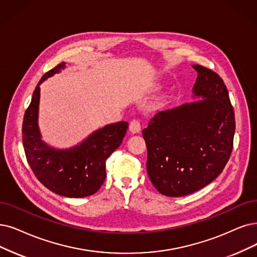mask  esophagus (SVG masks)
Here are the masks:
<instances>
[{"label":"esophagus","instance_id":"obj_1","mask_svg":"<svg viewBox=\"0 0 257 257\" xmlns=\"http://www.w3.org/2000/svg\"><path fill=\"white\" fill-rule=\"evenodd\" d=\"M128 128H130L132 134H138V133H140V131H141L140 121L139 120H133V121H131Z\"/></svg>","mask_w":257,"mask_h":257}]
</instances>
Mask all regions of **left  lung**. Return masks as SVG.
<instances>
[{"mask_svg": "<svg viewBox=\"0 0 257 257\" xmlns=\"http://www.w3.org/2000/svg\"><path fill=\"white\" fill-rule=\"evenodd\" d=\"M197 71L191 103L158 112L142 131L147 171L156 190L181 197L204 188L222 172L233 149L234 110L222 79L213 70Z\"/></svg>", "mask_w": 257, "mask_h": 257, "instance_id": "left-lung-1", "label": "left lung"}]
</instances>
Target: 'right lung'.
I'll list each match as a JSON object with an SVG mask.
<instances>
[{"mask_svg":"<svg viewBox=\"0 0 257 257\" xmlns=\"http://www.w3.org/2000/svg\"><path fill=\"white\" fill-rule=\"evenodd\" d=\"M64 67V62L60 63L39 81L24 115L22 139L26 159L38 180L61 196L81 198L95 194L103 184L105 161L121 145L128 123L105 125L70 149L57 150L46 145L38 125L40 84Z\"/></svg>","mask_w":257,"mask_h":257,"instance_id":"right-lung-1","label":"right lung"}]
</instances>
